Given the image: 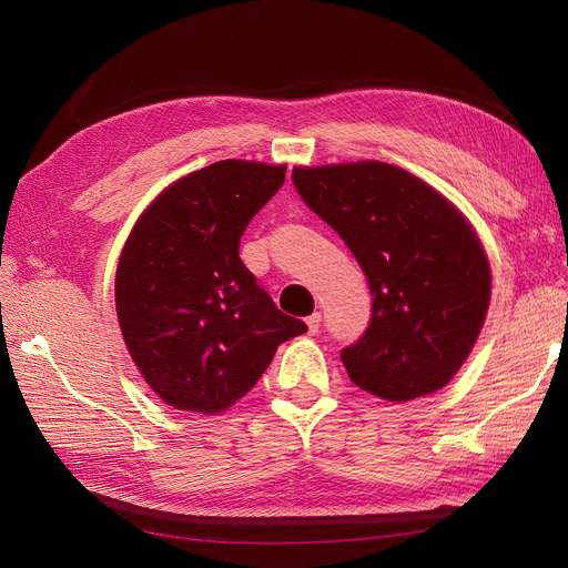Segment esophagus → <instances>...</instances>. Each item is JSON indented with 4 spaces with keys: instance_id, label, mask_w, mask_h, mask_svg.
I'll use <instances>...</instances> for the list:
<instances>
[{
    "instance_id": "34e87169",
    "label": "esophagus",
    "mask_w": 568,
    "mask_h": 568,
    "mask_svg": "<svg viewBox=\"0 0 568 568\" xmlns=\"http://www.w3.org/2000/svg\"><path fill=\"white\" fill-rule=\"evenodd\" d=\"M305 324H307V332H311L313 336L320 332V326H322V315L320 313H313L311 317L305 320Z\"/></svg>"
}]
</instances>
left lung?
<instances>
[{"mask_svg": "<svg viewBox=\"0 0 568 568\" xmlns=\"http://www.w3.org/2000/svg\"><path fill=\"white\" fill-rule=\"evenodd\" d=\"M291 178L369 284L367 332L341 351L351 382L393 403L443 388L471 353L490 303V265L467 217L382 161L294 168Z\"/></svg>", "mask_w": 568, "mask_h": 568, "instance_id": "left-lung-1", "label": "left lung"}]
</instances>
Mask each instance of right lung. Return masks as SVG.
<instances>
[{
  "label": "right lung",
  "instance_id": "1",
  "mask_svg": "<svg viewBox=\"0 0 568 568\" xmlns=\"http://www.w3.org/2000/svg\"><path fill=\"white\" fill-rule=\"evenodd\" d=\"M286 165L217 161L170 184L136 220L115 270V311L146 384L175 409L215 415L255 386L280 343L305 334L239 257Z\"/></svg>",
  "mask_w": 568,
  "mask_h": 568
}]
</instances>
